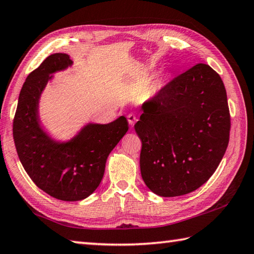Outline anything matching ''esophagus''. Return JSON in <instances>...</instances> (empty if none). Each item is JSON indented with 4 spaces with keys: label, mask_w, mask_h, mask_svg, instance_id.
<instances>
[{
    "label": "esophagus",
    "mask_w": 254,
    "mask_h": 254,
    "mask_svg": "<svg viewBox=\"0 0 254 254\" xmlns=\"http://www.w3.org/2000/svg\"><path fill=\"white\" fill-rule=\"evenodd\" d=\"M127 121H128V123H129V125H133V124L136 123V121H137V116L135 114H132V113H130V114H128L127 115Z\"/></svg>",
    "instance_id": "obj_1"
}]
</instances>
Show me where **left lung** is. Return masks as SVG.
Instances as JSON below:
<instances>
[{
	"mask_svg": "<svg viewBox=\"0 0 254 254\" xmlns=\"http://www.w3.org/2000/svg\"><path fill=\"white\" fill-rule=\"evenodd\" d=\"M231 119L221 77L199 63L143 104L135 130L140 171L161 197L192 192L213 175L227 150Z\"/></svg>",
	"mask_w": 254,
	"mask_h": 254,
	"instance_id": "left-lung-1",
	"label": "left lung"
}]
</instances>
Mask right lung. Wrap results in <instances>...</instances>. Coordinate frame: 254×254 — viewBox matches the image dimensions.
<instances>
[{
    "label": "right lung",
    "instance_id": "add662e5",
    "mask_svg": "<svg viewBox=\"0 0 254 254\" xmlns=\"http://www.w3.org/2000/svg\"><path fill=\"white\" fill-rule=\"evenodd\" d=\"M71 64L63 53L50 55L27 76L13 119V138L24 169L53 198L77 201L92 194L103 179L108 155L128 130L121 116L107 125L89 124L69 142L52 140L38 124V99L52 73Z\"/></svg>",
    "mask_w": 254,
    "mask_h": 254
}]
</instances>
